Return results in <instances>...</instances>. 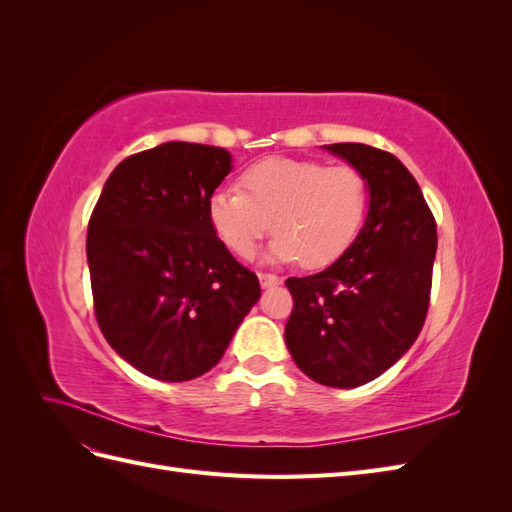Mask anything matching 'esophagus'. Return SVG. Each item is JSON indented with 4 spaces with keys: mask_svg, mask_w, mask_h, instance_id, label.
I'll return each instance as SVG.
<instances>
[{
    "mask_svg": "<svg viewBox=\"0 0 512 512\" xmlns=\"http://www.w3.org/2000/svg\"><path fill=\"white\" fill-rule=\"evenodd\" d=\"M258 280H260L262 288H273V286H280L282 284V277L271 275V273H260Z\"/></svg>",
    "mask_w": 512,
    "mask_h": 512,
    "instance_id": "1",
    "label": "esophagus"
}]
</instances>
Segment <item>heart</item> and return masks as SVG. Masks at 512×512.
<instances>
[{
	"label": "heart",
	"instance_id": "obj_1",
	"mask_svg": "<svg viewBox=\"0 0 512 512\" xmlns=\"http://www.w3.org/2000/svg\"><path fill=\"white\" fill-rule=\"evenodd\" d=\"M239 189L218 190L207 200L215 237L247 260L273 224L277 235L269 258L301 260L309 269L327 267L348 252L369 203L359 170L314 160L265 158L243 170Z\"/></svg>",
	"mask_w": 512,
	"mask_h": 512
}]
</instances>
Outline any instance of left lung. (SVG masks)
Segmentation results:
<instances>
[{"label": "left lung", "mask_w": 512, "mask_h": 512, "mask_svg": "<svg viewBox=\"0 0 512 512\" xmlns=\"http://www.w3.org/2000/svg\"><path fill=\"white\" fill-rule=\"evenodd\" d=\"M324 149L367 181V215L342 258L286 282L294 307L284 339L305 376L354 389L393 367L421 333L438 235L421 188L393 153L363 143Z\"/></svg>", "instance_id": "8db88e82"}]
</instances>
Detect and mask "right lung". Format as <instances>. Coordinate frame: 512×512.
Masks as SVG:
<instances>
[{
  "label": "right lung",
  "instance_id": "add662e5",
  "mask_svg": "<svg viewBox=\"0 0 512 512\" xmlns=\"http://www.w3.org/2000/svg\"><path fill=\"white\" fill-rule=\"evenodd\" d=\"M232 170L213 145L168 141L117 164L87 228L100 331L141 374L185 382L220 363L260 299L215 237L207 200Z\"/></svg>",
  "mask_w": 512,
  "mask_h": 512
}]
</instances>
